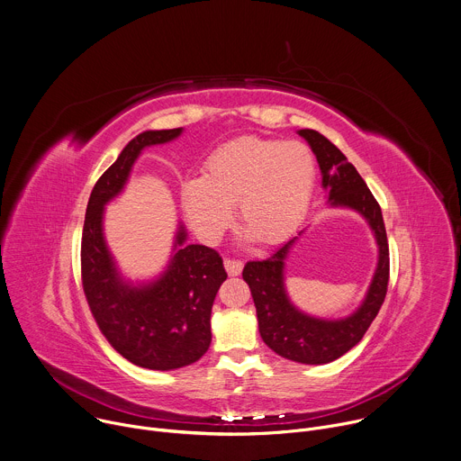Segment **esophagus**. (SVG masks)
<instances>
[{
	"label": "esophagus",
	"mask_w": 461,
	"mask_h": 461,
	"mask_svg": "<svg viewBox=\"0 0 461 461\" xmlns=\"http://www.w3.org/2000/svg\"><path fill=\"white\" fill-rule=\"evenodd\" d=\"M224 267H226V271H228V275H230V276H237V275H240V273H242L244 264H242V260L226 258V260H224Z\"/></svg>",
	"instance_id": "esophagus-1"
}]
</instances>
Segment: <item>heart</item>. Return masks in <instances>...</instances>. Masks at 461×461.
<instances>
[{"instance_id": "1", "label": "heart", "mask_w": 461, "mask_h": 461, "mask_svg": "<svg viewBox=\"0 0 461 461\" xmlns=\"http://www.w3.org/2000/svg\"><path fill=\"white\" fill-rule=\"evenodd\" d=\"M315 179V158L305 144L240 137L210 153L203 177L181 183L179 204L190 228L206 242L226 231L235 206L246 242L278 244L308 212Z\"/></svg>"}]
</instances>
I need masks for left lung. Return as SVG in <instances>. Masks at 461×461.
Wrapping results in <instances>:
<instances>
[{
	"mask_svg": "<svg viewBox=\"0 0 461 461\" xmlns=\"http://www.w3.org/2000/svg\"><path fill=\"white\" fill-rule=\"evenodd\" d=\"M296 133L315 153L330 208L357 212L371 228L378 248V262L367 293L358 308L344 319H321L303 313L285 291V258L303 230L269 258L244 266L242 278L251 289L258 331L266 346L287 360L321 366L340 358L355 348L376 319L387 293L389 246L382 210L344 153L315 130L303 128Z\"/></svg>",
	"mask_w": 461,
	"mask_h": 461,
	"instance_id": "obj_1",
	"label": "left lung"
}]
</instances>
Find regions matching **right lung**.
Segmentation results:
<instances>
[{
  "mask_svg": "<svg viewBox=\"0 0 461 461\" xmlns=\"http://www.w3.org/2000/svg\"><path fill=\"white\" fill-rule=\"evenodd\" d=\"M183 128L146 130L133 137L95 183L85 215L81 276L90 312L112 344L131 364L172 371L197 362L212 344V305L226 280L222 258L203 244H186L179 222L172 255L156 278H126L104 239V208L122 194L144 148L177 139Z\"/></svg>",
  "mask_w": 461,
  "mask_h": 461,
  "instance_id": "1",
  "label": "right lung"
}]
</instances>
